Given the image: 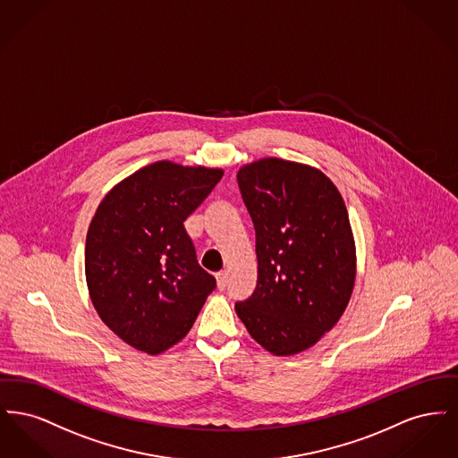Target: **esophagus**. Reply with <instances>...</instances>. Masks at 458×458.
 Here are the masks:
<instances>
[{
    "label": "esophagus",
    "instance_id": "34e87169",
    "mask_svg": "<svg viewBox=\"0 0 458 458\" xmlns=\"http://www.w3.org/2000/svg\"><path fill=\"white\" fill-rule=\"evenodd\" d=\"M216 280H218L219 288H225L226 282H228V273L226 271H218L216 273Z\"/></svg>",
    "mask_w": 458,
    "mask_h": 458
}]
</instances>
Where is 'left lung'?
Listing matches in <instances>:
<instances>
[{
    "mask_svg": "<svg viewBox=\"0 0 458 458\" xmlns=\"http://www.w3.org/2000/svg\"><path fill=\"white\" fill-rule=\"evenodd\" d=\"M237 180L258 254V284L237 316L267 352H304L338 323L353 290L345 202L323 172L278 157L242 166Z\"/></svg>",
    "mask_w": 458,
    "mask_h": 458,
    "instance_id": "obj_1",
    "label": "left lung"
}]
</instances>
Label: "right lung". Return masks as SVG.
<instances>
[{
  "mask_svg": "<svg viewBox=\"0 0 458 458\" xmlns=\"http://www.w3.org/2000/svg\"><path fill=\"white\" fill-rule=\"evenodd\" d=\"M221 168L157 161L116 183L89 225L86 280L103 323L151 355L178 344L216 280L199 266L183 221Z\"/></svg>",
  "mask_w": 458,
  "mask_h": 458,
  "instance_id": "1",
  "label": "right lung"
}]
</instances>
